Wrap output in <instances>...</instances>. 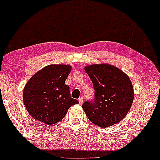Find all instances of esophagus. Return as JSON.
Masks as SVG:
<instances>
[{"mask_svg": "<svg viewBox=\"0 0 160 160\" xmlns=\"http://www.w3.org/2000/svg\"><path fill=\"white\" fill-rule=\"evenodd\" d=\"M78 102H79V104L82 105L83 102H84V99H83V97H80L79 98H78Z\"/></svg>", "mask_w": 160, "mask_h": 160, "instance_id": "1", "label": "esophagus"}]
</instances>
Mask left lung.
I'll list each match as a JSON object with an SVG mask.
<instances>
[{"instance_id":"obj_1","label":"left lung","mask_w":160,"mask_h":160,"mask_svg":"<svg viewBox=\"0 0 160 160\" xmlns=\"http://www.w3.org/2000/svg\"><path fill=\"white\" fill-rule=\"evenodd\" d=\"M95 90L92 101H85L82 108L92 123L101 128L121 121L129 111L134 100L131 80L119 68L108 64L84 68Z\"/></svg>"}]
</instances>
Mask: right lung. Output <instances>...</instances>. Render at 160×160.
<instances>
[{"instance_id":"obj_1","label":"right lung","mask_w":160,"mask_h":160,"mask_svg":"<svg viewBox=\"0 0 160 160\" xmlns=\"http://www.w3.org/2000/svg\"><path fill=\"white\" fill-rule=\"evenodd\" d=\"M71 66L50 65L37 72L23 89V103L31 116L48 125L61 121L68 109L78 104L65 84Z\"/></svg>"}]
</instances>
